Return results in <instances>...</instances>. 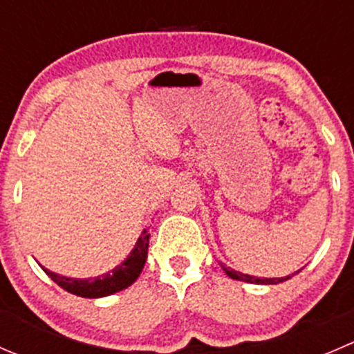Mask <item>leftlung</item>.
I'll list each match as a JSON object with an SVG mask.
<instances>
[{"instance_id":"left-lung-1","label":"left lung","mask_w":354,"mask_h":354,"mask_svg":"<svg viewBox=\"0 0 354 354\" xmlns=\"http://www.w3.org/2000/svg\"><path fill=\"white\" fill-rule=\"evenodd\" d=\"M223 272L226 273V275L230 277V279L233 280H240V282H247V283H261V286H277V283L280 282H286V280L292 279L296 273H299V270H297L296 273H292V275H287V277H280V279H257V277H252V275H247V273H242V272H236V270H232V268H226L225 264H221Z\"/></svg>"}]
</instances>
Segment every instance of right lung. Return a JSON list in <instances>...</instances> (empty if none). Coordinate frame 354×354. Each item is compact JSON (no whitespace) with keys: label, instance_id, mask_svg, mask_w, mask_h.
<instances>
[{"label":"right lung","instance_id":"obj_1","mask_svg":"<svg viewBox=\"0 0 354 354\" xmlns=\"http://www.w3.org/2000/svg\"><path fill=\"white\" fill-rule=\"evenodd\" d=\"M149 230L143 228L142 235L138 236V240H136L135 247H133V250L129 252V256L126 257L121 264H118L114 270L104 273V275L95 277V279H68V277L50 272V270H46L44 266H41V264L39 266L55 283H58V286H60L62 289L67 290V292L75 294V296L79 297H88V299L111 296V294L119 292V290L128 289L131 283L136 282V279H138L140 273H142L143 266H145L147 250H149Z\"/></svg>","mask_w":354,"mask_h":354}]
</instances>
